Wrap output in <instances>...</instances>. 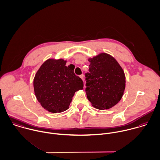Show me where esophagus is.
I'll return each instance as SVG.
<instances>
[{"label": "esophagus", "mask_w": 160, "mask_h": 160, "mask_svg": "<svg viewBox=\"0 0 160 160\" xmlns=\"http://www.w3.org/2000/svg\"><path fill=\"white\" fill-rule=\"evenodd\" d=\"M79 77H80L81 79H82V80L83 81H84V75H83V74H81V75H80V76H79Z\"/></svg>", "instance_id": "obj_1"}]
</instances>
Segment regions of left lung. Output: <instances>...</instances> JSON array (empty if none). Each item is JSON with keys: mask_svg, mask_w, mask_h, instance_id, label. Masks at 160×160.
Returning <instances> with one entry per match:
<instances>
[{"mask_svg": "<svg viewBox=\"0 0 160 160\" xmlns=\"http://www.w3.org/2000/svg\"><path fill=\"white\" fill-rule=\"evenodd\" d=\"M89 72L86 74V93L92 106L108 109L122 99L125 88L124 71L117 60L102 53L89 58Z\"/></svg>", "mask_w": 160, "mask_h": 160, "instance_id": "left-lung-1", "label": "left lung"}]
</instances>
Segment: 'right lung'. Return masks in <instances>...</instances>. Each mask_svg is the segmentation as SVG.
I'll return each mask as SVG.
<instances>
[{"instance_id": "add662e5", "label": "right lung", "mask_w": 160, "mask_h": 160, "mask_svg": "<svg viewBox=\"0 0 160 160\" xmlns=\"http://www.w3.org/2000/svg\"><path fill=\"white\" fill-rule=\"evenodd\" d=\"M62 59H48L33 79L35 94L41 106L52 113L69 108L74 93L83 89L82 79L74 72V66H66Z\"/></svg>"}]
</instances>
